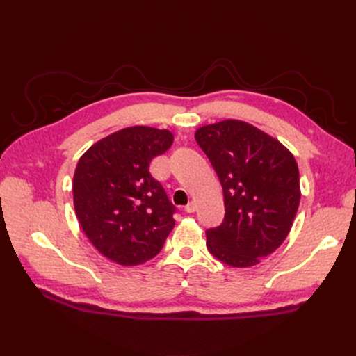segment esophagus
<instances>
[{
    "label": "esophagus",
    "mask_w": 356,
    "mask_h": 356,
    "mask_svg": "<svg viewBox=\"0 0 356 356\" xmlns=\"http://www.w3.org/2000/svg\"><path fill=\"white\" fill-rule=\"evenodd\" d=\"M184 211H186L187 213H193V212H195V211H196V204H195V202H190V203L187 204V207L184 208Z\"/></svg>",
    "instance_id": "obj_1"
}]
</instances>
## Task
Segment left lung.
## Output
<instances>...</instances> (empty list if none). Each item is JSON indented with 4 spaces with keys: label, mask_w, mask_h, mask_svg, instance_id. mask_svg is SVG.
I'll return each instance as SVG.
<instances>
[{
    "label": "left lung",
    "mask_w": 356,
    "mask_h": 356,
    "mask_svg": "<svg viewBox=\"0 0 356 356\" xmlns=\"http://www.w3.org/2000/svg\"><path fill=\"white\" fill-rule=\"evenodd\" d=\"M224 193V220L207 230L209 252L232 267H250L275 252L293 227L300 203L294 156L275 138L239 120L199 127Z\"/></svg>",
    "instance_id": "left-lung-1"
}]
</instances>
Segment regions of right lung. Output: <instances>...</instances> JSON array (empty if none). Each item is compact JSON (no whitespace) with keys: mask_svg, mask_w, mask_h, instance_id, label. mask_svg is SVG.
Listing matches in <instances>:
<instances>
[{"mask_svg":"<svg viewBox=\"0 0 356 356\" xmlns=\"http://www.w3.org/2000/svg\"><path fill=\"white\" fill-rule=\"evenodd\" d=\"M174 143L169 131L134 126L92 145L75 168L74 208L102 255L123 266L156 257L175 225V204L149 174Z\"/></svg>","mask_w":356,"mask_h":356,"instance_id":"obj_1","label":"right lung"}]
</instances>
